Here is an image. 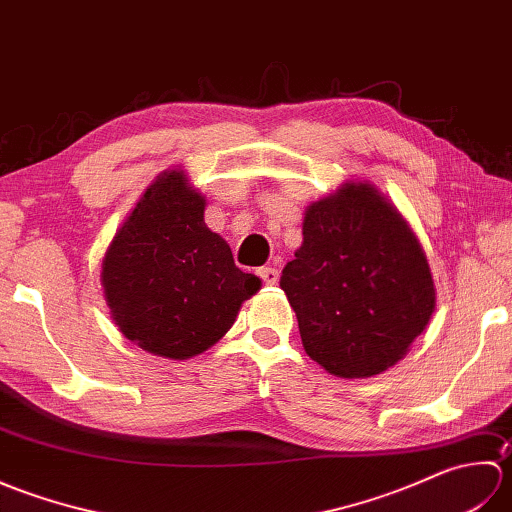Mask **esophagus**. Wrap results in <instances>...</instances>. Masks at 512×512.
Wrapping results in <instances>:
<instances>
[{
	"label": "esophagus",
	"mask_w": 512,
	"mask_h": 512,
	"mask_svg": "<svg viewBox=\"0 0 512 512\" xmlns=\"http://www.w3.org/2000/svg\"><path fill=\"white\" fill-rule=\"evenodd\" d=\"M257 275L262 277L264 284H277V281H279V273H277L275 268H270V266L259 268V270H257Z\"/></svg>",
	"instance_id": "esophagus-1"
}]
</instances>
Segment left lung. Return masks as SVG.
Wrapping results in <instances>:
<instances>
[{
  "label": "left lung",
  "instance_id": "left-lung-1",
  "mask_svg": "<svg viewBox=\"0 0 512 512\" xmlns=\"http://www.w3.org/2000/svg\"><path fill=\"white\" fill-rule=\"evenodd\" d=\"M303 350L334 376L385 372L436 308L422 246L372 184H345L303 217V244L279 281Z\"/></svg>",
  "mask_w": 512,
  "mask_h": 512
}]
</instances>
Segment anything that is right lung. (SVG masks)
Listing matches in <instances>:
<instances>
[{
	"label": "right lung",
	"instance_id": "obj_1",
	"mask_svg": "<svg viewBox=\"0 0 512 512\" xmlns=\"http://www.w3.org/2000/svg\"><path fill=\"white\" fill-rule=\"evenodd\" d=\"M204 198L182 171L145 191L103 259L112 319L129 341L165 358L204 352L231 330L242 301L262 286L242 273L204 224Z\"/></svg>",
	"mask_w": 512,
	"mask_h": 512
}]
</instances>
